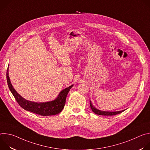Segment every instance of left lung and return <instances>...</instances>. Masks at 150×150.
I'll use <instances>...</instances> for the list:
<instances>
[{"instance_id":"8db88e82","label":"left lung","mask_w":150,"mask_h":150,"mask_svg":"<svg viewBox=\"0 0 150 150\" xmlns=\"http://www.w3.org/2000/svg\"><path fill=\"white\" fill-rule=\"evenodd\" d=\"M90 107L91 109L92 110V111L97 115H102V116H113V115H116L117 114H119L123 112H124L125 110H121V111H117V112H109V111H103V110H98L97 109H96L94 106L93 105V104L91 101V100H90Z\"/></svg>"}]
</instances>
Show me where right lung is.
Masks as SVG:
<instances>
[{"mask_svg":"<svg viewBox=\"0 0 150 150\" xmlns=\"http://www.w3.org/2000/svg\"><path fill=\"white\" fill-rule=\"evenodd\" d=\"M6 78L9 88L21 108L25 110L41 116H52L60 113L65 106L67 95L71 88L73 87V85H72L68 88L63 89L54 100L38 103L25 99L14 89L9 76V67L6 72Z\"/></svg>","mask_w":150,"mask_h":150,"instance_id":"add662e5","label":"right lung"}]
</instances>
